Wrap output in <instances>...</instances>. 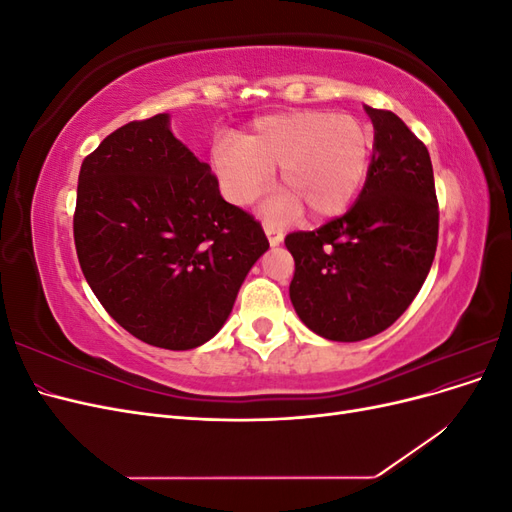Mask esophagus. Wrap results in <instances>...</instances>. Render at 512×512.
<instances>
[{
    "label": "esophagus",
    "instance_id": "obj_1",
    "mask_svg": "<svg viewBox=\"0 0 512 512\" xmlns=\"http://www.w3.org/2000/svg\"><path fill=\"white\" fill-rule=\"evenodd\" d=\"M265 235H267V239H269V243L275 247V245H280L282 241H284V232L277 228V226H271V224H267L265 226Z\"/></svg>",
    "mask_w": 512,
    "mask_h": 512
}]
</instances>
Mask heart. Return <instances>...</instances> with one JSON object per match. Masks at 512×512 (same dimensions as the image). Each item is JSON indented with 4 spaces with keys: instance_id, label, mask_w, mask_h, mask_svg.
I'll return each mask as SVG.
<instances>
[{
    "instance_id": "heart-1",
    "label": "heart",
    "mask_w": 512,
    "mask_h": 512,
    "mask_svg": "<svg viewBox=\"0 0 512 512\" xmlns=\"http://www.w3.org/2000/svg\"><path fill=\"white\" fill-rule=\"evenodd\" d=\"M371 138L350 115L294 111L260 117L239 143L213 147V170L232 205L247 207L269 190L280 168L286 190L265 207L269 220L309 209L314 218L342 213L367 175Z\"/></svg>"
}]
</instances>
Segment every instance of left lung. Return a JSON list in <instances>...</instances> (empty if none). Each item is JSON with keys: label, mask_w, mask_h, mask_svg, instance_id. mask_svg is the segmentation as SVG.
<instances>
[{"label": "left lung", "mask_w": 512, "mask_h": 512, "mask_svg": "<svg viewBox=\"0 0 512 512\" xmlns=\"http://www.w3.org/2000/svg\"><path fill=\"white\" fill-rule=\"evenodd\" d=\"M374 153L356 203L312 232H292L290 301L309 331L361 342L389 329L425 284L438 245L427 147L391 111L365 106Z\"/></svg>", "instance_id": "left-lung-1"}]
</instances>
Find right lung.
Wrapping results in <instances>:
<instances>
[{"instance_id":"right-lung-1","label":"right lung","mask_w":512,"mask_h":512,"mask_svg":"<svg viewBox=\"0 0 512 512\" xmlns=\"http://www.w3.org/2000/svg\"><path fill=\"white\" fill-rule=\"evenodd\" d=\"M74 243L106 312L166 350L209 342L269 250L262 226L226 203L168 113L126 123L83 160Z\"/></svg>"}]
</instances>
